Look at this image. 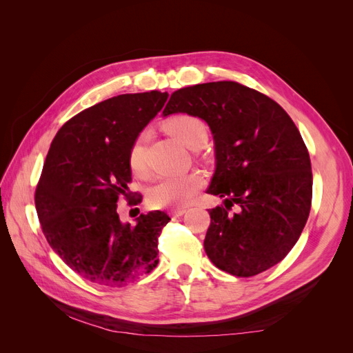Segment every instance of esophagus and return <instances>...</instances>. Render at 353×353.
<instances>
[{
    "label": "esophagus",
    "instance_id": "34e87169",
    "mask_svg": "<svg viewBox=\"0 0 353 353\" xmlns=\"http://www.w3.org/2000/svg\"><path fill=\"white\" fill-rule=\"evenodd\" d=\"M185 213V209L183 208V209H170L169 210V215L172 216V218H179L181 215H184Z\"/></svg>",
    "mask_w": 353,
    "mask_h": 353
}]
</instances>
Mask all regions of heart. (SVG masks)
I'll return each instance as SVG.
<instances>
[{"label":"heart","instance_id":"1","mask_svg":"<svg viewBox=\"0 0 353 353\" xmlns=\"http://www.w3.org/2000/svg\"><path fill=\"white\" fill-rule=\"evenodd\" d=\"M165 130L175 140L190 150H197L208 140V126L201 119L191 114H176L166 121ZM147 131L137 137L130 150V166L132 172L143 175L145 172V143ZM203 185V179L197 174L169 175L159 178L148 191V203L154 208L176 209L187 205Z\"/></svg>","mask_w":353,"mask_h":353}]
</instances>
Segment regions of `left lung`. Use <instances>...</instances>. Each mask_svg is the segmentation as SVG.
<instances>
[{
	"label": "left lung",
	"instance_id": "8db88e82",
	"mask_svg": "<svg viewBox=\"0 0 353 353\" xmlns=\"http://www.w3.org/2000/svg\"><path fill=\"white\" fill-rule=\"evenodd\" d=\"M172 113L200 117L215 141L216 170L208 193L225 197V206L209 212V259L236 276L281 262L301 237L312 203L311 159L292 117L268 95L232 81L176 90L163 116Z\"/></svg>",
	"mask_w": 353,
	"mask_h": 353
}]
</instances>
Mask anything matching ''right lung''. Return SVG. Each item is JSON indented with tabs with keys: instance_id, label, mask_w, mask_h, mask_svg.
<instances>
[{
	"instance_id": "add662e5",
	"label": "right lung",
	"mask_w": 353,
	"mask_h": 353,
	"mask_svg": "<svg viewBox=\"0 0 353 353\" xmlns=\"http://www.w3.org/2000/svg\"><path fill=\"white\" fill-rule=\"evenodd\" d=\"M168 92L122 94L82 110L51 143L35 206L42 232L69 268L91 283L123 287L152 272L157 243L170 221L154 210L122 223L117 200L138 205L131 193L130 150L162 110Z\"/></svg>"
}]
</instances>
